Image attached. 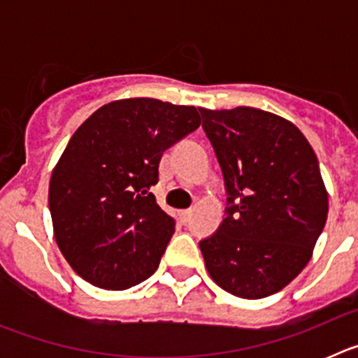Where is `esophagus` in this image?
Listing matches in <instances>:
<instances>
[{
  "mask_svg": "<svg viewBox=\"0 0 358 358\" xmlns=\"http://www.w3.org/2000/svg\"><path fill=\"white\" fill-rule=\"evenodd\" d=\"M192 213H194V211L192 210H185V211H181V213H179V218H181V222H189V218H192Z\"/></svg>",
  "mask_w": 358,
  "mask_h": 358,
  "instance_id": "esophagus-1",
  "label": "esophagus"
}]
</instances>
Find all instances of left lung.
Wrapping results in <instances>:
<instances>
[{"mask_svg":"<svg viewBox=\"0 0 358 358\" xmlns=\"http://www.w3.org/2000/svg\"><path fill=\"white\" fill-rule=\"evenodd\" d=\"M222 169L226 218L201 240L211 280L243 299L280 292L301 273L328 217L319 161L301 131L255 109H199Z\"/></svg>","mask_w":358,"mask_h":358,"instance_id":"left-lung-1","label":"left lung"}]
</instances>
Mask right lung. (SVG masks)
<instances>
[{"instance_id":"add662e5","label":"right lung","mask_w":358,"mask_h":358,"mask_svg":"<svg viewBox=\"0 0 358 358\" xmlns=\"http://www.w3.org/2000/svg\"><path fill=\"white\" fill-rule=\"evenodd\" d=\"M201 125L192 106L116 100L71 136L50 179L57 245L91 285L125 290L156 273L176 220L150 192L163 152Z\"/></svg>"}]
</instances>
